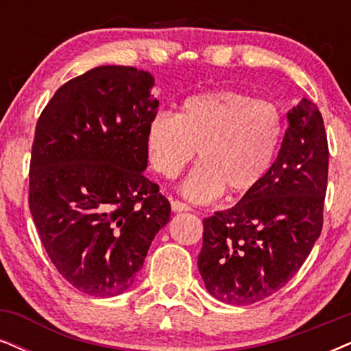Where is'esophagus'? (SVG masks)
Wrapping results in <instances>:
<instances>
[{"instance_id":"1","label":"esophagus","mask_w":351,"mask_h":351,"mask_svg":"<svg viewBox=\"0 0 351 351\" xmlns=\"http://www.w3.org/2000/svg\"><path fill=\"white\" fill-rule=\"evenodd\" d=\"M171 210L173 212H188L189 206H186V204L181 201H176V199H171Z\"/></svg>"}]
</instances>
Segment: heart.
Returning <instances> with one entry per match:
<instances>
[{
    "label": "heart",
    "instance_id": "1",
    "mask_svg": "<svg viewBox=\"0 0 351 351\" xmlns=\"http://www.w3.org/2000/svg\"><path fill=\"white\" fill-rule=\"evenodd\" d=\"M285 132L277 105L234 88L189 95L180 113L167 110L150 118L145 132L149 162L165 178H175L196 157L201 163L180 191L193 202H212L225 191L245 196L264 183Z\"/></svg>",
    "mask_w": 351,
    "mask_h": 351
}]
</instances>
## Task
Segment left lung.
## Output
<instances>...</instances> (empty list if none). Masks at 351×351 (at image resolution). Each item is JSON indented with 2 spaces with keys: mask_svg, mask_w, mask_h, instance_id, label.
Returning a JSON list of instances; mask_svg holds the SVG:
<instances>
[{
  "mask_svg": "<svg viewBox=\"0 0 351 351\" xmlns=\"http://www.w3.org/2000/svg\"><path fill=\"white\" fill-rule=\"evenodd\" d=\"M287 118L264 183L204 219L197 267L208 293L227 304L257 303L285 287L321 234L329 171L322 114L303 99Z\"/></svg>",
  "mask_w": 351,
  "mask_h": 351,
  "instance_id": "1",
  "label": "left lung"
}]
</instances>
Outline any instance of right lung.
I'll list each match as a JSON object with an SVG mask.
<instances>
[{
	"mask_svg": "<svg viewBox=\"0 0 351 351\" xmlns=\"http://www.w3.org/2000/svg\"><path fill=\"white\" fill-rule=\"evenodd\" d=\"M154 84L147 71L99 66L58 88L37 121L30 214L58 272L82 293L126 291L170 221V202L144 175Z\"/></svg>",
	"mask_w": 351,
	"mask_h": 351,
	"instance_id": "right-lung-1",
	"label": "right lung"
}]
</instances>
